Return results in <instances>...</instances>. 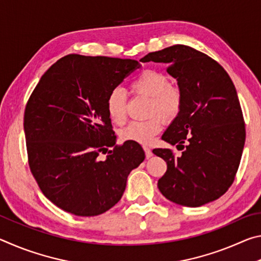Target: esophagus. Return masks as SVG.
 I'll return each mask as SVG.
<instances>
[{
    "mask_svg": "<svg viewBox=\"0 0 261 261\" xmlns=\"http://www.w3.org/2000/svg\"><path fill=\"white\" fill-rule=\"evenodd\" d=\"M144 151H145V155H146V158H147V159H149V158H151V156L153 155L152 149L149 148V147H147V146H144Z\"/></svg>",
    "mask_w": 261,
    "mask_h": 261,
    "instance_id": "34e87169",
    "label": "esophagus"
}]
</instances>
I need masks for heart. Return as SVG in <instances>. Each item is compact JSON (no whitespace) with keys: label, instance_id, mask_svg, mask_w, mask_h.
I'll list each match as a JSON object with an SVG mask.
<instances>
[{"label":"heart","instance_id":"heart-1","mask_svg":"<svg viewBox=\"0 0 261 261\" xmlns=\"http://www.w3.org/2000/svg\"><path fill=\"white\" fill-rule=\"evenodd\" d=\"M130 92L134 95L148 96V120L132 121L122 131V139L147 145L162 129L163 121H174L182 109L183 93L178 86L171 85L165 72L154 69H144L130 82ZM126 93L120 87L113 88L106 100V109L110 120L122 124L126 117ZM159 116L158 117L157 115ZM163 118L161 119L160 116Z\"/></svg>","mask_w":261,"mask_h":261}]
</instances>
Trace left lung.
Returning <instances> with one entry per match:
<instances>
[{"label": "left lung", "mask_w": 261, "mask_h": 261, "mask_svg": "<svg viewBox=\"0 0 261 261\" xmlns=\"http://www.w3.org/2000/svg\"><path fill=\"white\" fill-rule=\"evenodd\" d=\"M140 61L167 63L183 93L182 109L162 136L182 155L170 148L153 149L167 162L159 190L182 206L219 199L235 180L246 135L231 78L215 60L185 45L148 53Z\"/></svg>", "instance_id": "1"}]
</instances>
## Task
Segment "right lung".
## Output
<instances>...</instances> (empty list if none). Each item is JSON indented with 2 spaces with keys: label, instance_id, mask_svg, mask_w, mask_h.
I'll return each mask as SVG.
<instances>
[{
  "label": "right lung",
  "instance_id": "add662e5",
  "mask_svg": "<svg viewBox=\"0 0 261 261\" xmlns=\"http://www.w3.org/2000/svg\"><path fill=\"white\" fill-rule=\"evenodd\" d=\"M138 68L135 60L70 54L47 70L31 94L24 113L30 170L61 210L78 216L105 213L144 161L139 144H115L106 109L109 92ZM108 147L113 149L101 162L98 154Z\"/></svg>",
  "mask_w": 261,
  "mask_h": 261
}]
</instances>
